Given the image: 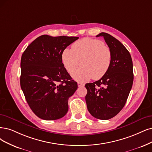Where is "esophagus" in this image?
I'll use <instances>...</instances> for the list:
<instances>
[{
	"label": "esophagus",
	"instance_id": "1",
	"mask_svg": "<svg viewBox=\"0 0 152 152\" xmlns=\"http://www.w3.org/2000/svg\"><path fill=\"white\" fill-rule=\"evenodd\" d=\"M77 86H78V87H83V86H85V84L78 82L77 83Z\"/></svg>",
	"mask_w": 152,
	"mask_h": 152
}]
</instances>
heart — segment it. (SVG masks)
<instances>
[{"label":"heart","instance_id":"heart-1","mask_svg":"<svg viewBox=\"0 0 152 152\" xmlns=\"http://www.w3.org/2000/svg\"><path fill=\"white\" fill-rule=\"evenodd\" d=\"M112 59L108 46L98 39L84 38L72 45V49L66 48L61 55V59L66 71H74L72 77L77 81L85 82L91 78L99 80L108 71ZM81 63H80V61Z\"/></svg>","mask_w":152,"mask_h":152}]
</instances>
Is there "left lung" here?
<instances>
[{"label": "left lung", "instance_id": "left-lung-1", "mask_svg": "<svg viewBox=\"0 0 152 152\" xmlns=\"http://www.w3.org/2000/svg\"><path fill=\"white\" fill-rule=\"evenodd\" d=\"M110 48L112 59L107 72L98 81L87 83L85 96L90 114L99 120H109L124 107L133 81V62L126 48L108 33H99Z\"/></svg>", "mask_w": 152, "mask_h": 152}]
</instances>
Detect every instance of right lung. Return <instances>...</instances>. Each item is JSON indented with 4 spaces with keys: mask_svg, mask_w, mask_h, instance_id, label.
I'll return each instance as SVG.
<instances>
[{
    "mask_svg": "<svg viewBox=\"0 0 152 152\" xmlns=\"http://www.w3.org/2000/svg\"><path fill=\"white\" fill-rule=\"evenodd\" d=\"M78 39L42 35L22 55L20 87L34 113L42 120L61 118L68 111V99L76 91L77 84L64 67L61 55Z\"/></svg>",
    "mask_w": 152,
    "mask_h": 152,
    "instance_id": "obj_1",
    "label": "right lung"
}]
</instances>
